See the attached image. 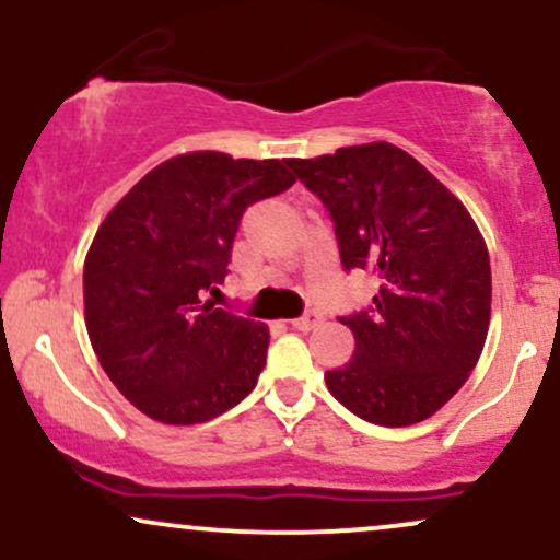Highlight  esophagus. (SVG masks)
<instances>
[{
	"mask_svg": "<svg viewBox=\"0 0 560 560\" xmlns=\"http://www.w3.org/2000/svg\"><path fill=\"white\" fill-rule=\"evenodd\" d=\"M289 324H292V329H298V331H311L320 324V313L318 311H305L300 318L289 320Z\"/></svg>",
	"mask_w": 560,
	"mask_h": 560,
	"instance_id": "1",
	"label": "esophagus"
}]
</instances>
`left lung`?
I'll list each match as a JSON object with an SVG mask.
<instances>
[{"label":"left lung","instance_id":"1","mask_svg":"<svg viewBox=\"0 0 560 560\" xmlns=\"http://www.w3.org/2000/svg\"><path fill=\"white\" fill-rule=\"evenodd\" d=\"M287 165L324 202L345 271L378 279L374 305L339 316L355 355L326 371V387L378 427L429 419L466 384L490 326V255L477 223L387 141Z\"/></svg>","mask_w":560,"mask_h":560}]
</instances>
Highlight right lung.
I'll use <instances>...</instances> for the list:
<instances>
[{"label": "right lung", "mask_w": 560, "mask_h": 560, "mask_svg": "<svg viewBox=\"0 0 560 560\" xmlns=\"http://www.w3.org/2000/svg\"><path fill=\"white\" fill-rule=\"evenodd\" d=\"M294 184L281 160L191 152L147 173L110 210L83 262L86 329L141 413L202 423L258 384L268 329L218 307L244 210Z\"/></svg>", "instance_id": "obj_1"}]
</instances>
